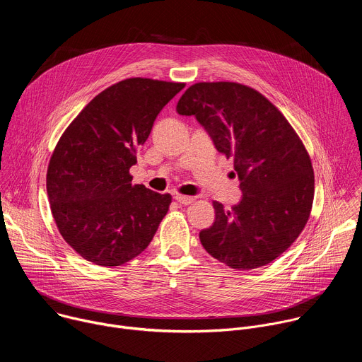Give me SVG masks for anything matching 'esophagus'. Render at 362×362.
Returning a JSON list of instances; mask_svg holds the SVG:
<instances>
[{
	"label": "esophagus",
	"mask_w": 362,
	"mask_h": 362,
	"mask_svg": "<svg viewBox=\"0 0 362 362\" xmlns=\"http://www.w3.org/2000/svg\"><path fill=\"white\" fill-rule=\"evenodd\" d=\"M175 200L179 202L180 204H190V203H193L194 197H192V196H185V194H175Z\"/></svg>",
	"instance_id": "obj_1"
}]
</instances>
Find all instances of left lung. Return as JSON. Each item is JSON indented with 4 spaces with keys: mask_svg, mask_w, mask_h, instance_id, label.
<instances>
[{
    "mask_svg": "<svg viewBox=\"0 0 362 362\" xmlns=\"http://www.w3.org/2000/svg\"><path fill=\"white\" fill-rule=\"evenodd\" d=\"M176 112L194 116L218 151L233 158L243 193L229 211L214 202L215 222L199 233L203 247L238 271L271 264L313 209L314 169L298 133L264 94L233 81L190 86Z\"/></svg>",
    "mask_w": 362,
    "mask_h": 362,
    "instance_id": "1",
    "label": "left lung"
}]
</instances>
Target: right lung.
<instances>
[{"mask_svg":"<svg viewBox=\"0 0 362 362\" xmlns=\"http://www.w3.org/2000/svg\"><path fill=\"white\" fill-rule=\"evenodd\" d=\"M183 87L122 80L98 93L62 134L47 169V194L59 232L86 261H132L166 216L172 196L133 185L130 168L158 115Z\"/></svg>","mask_w":362,"mask_h":362,"instance_id":"1","label":"right lung"}]
</instances>
